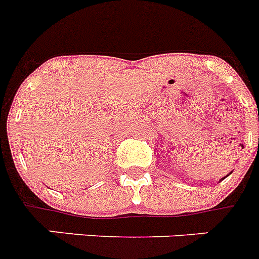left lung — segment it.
<instances>
[{
  "label": "left lung",
  "instance_id": "obj_1",
  "mask_svg": "<svg viewBox=\"0 0 259 259\" xmlns=\"http://www.w3.org/2000/svg\"><path fill=\"white\" fill-rule=\"evenodd\" d=\"M227 176H228V175H227ZM227 176H226V177H227ZM226 177H224V179H226ZM224 179H222V180H224Z\"/></svg>",
  "mask_w": 259,
  "mask_h": 259
}]
</instances>
